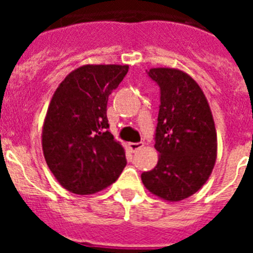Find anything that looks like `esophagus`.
Returning <instances> with one entry per match:
<instances>
[{"mask_svg":"<svg viewBox=\"0 0 253 253\" xmlns=\"http://www.w3.org/2000/svg\"><path fill=\"white\" fill-rule=\"evenodd\" d=\"M143 146H144V144H143L142 142H140V143H129V144H128L129 149H130L131 152H137V151H139V149L142 148Z\"/></svg>","mask_w":253,"mask_h":253,"instance_id":"esophagus-1","label":"esophagus"}]
</instances>
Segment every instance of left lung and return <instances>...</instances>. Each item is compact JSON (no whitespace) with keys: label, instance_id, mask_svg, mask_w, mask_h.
Segmentation results:
<instances>
[{"label":"left lung","instance_id":"obj_1","mask_svg":"<svg viewBox=\"0 0 253 253\" xmlns=\"http://www.w3.org/2000/svg\"><path fill=\"white\" fill-rule=\"evenodd\" d=\"M148 76L161 88L156 128L158 162L142 173L149 193L180 202L202 189L216 160V130L209 102L198 82L184 71L151 68Z\"/></svg>","mask_w":253,"mask_h":253}]
</instances>
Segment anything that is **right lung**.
I'll list each match as a JSON object with an SVG mask.
<instances>
[{
    "label": "right lung",
    "instance_id": "right-lung-1",
    "mask_svg": "<svg viewBox=\"0 0 253 253\" xmlns=\"http://www.w3.org/2000/svg\"><path fill=\"white\" fill-rule=\"evenodd\" d=\"M128 69V64L78 67L51 97L42 147L51 173L71 193H99L118 180L126 165L125 149L107 130L106 106Z\"/></svg>",
    "mask_w": 253,
    "mask_h": 253
}]
</instances>
